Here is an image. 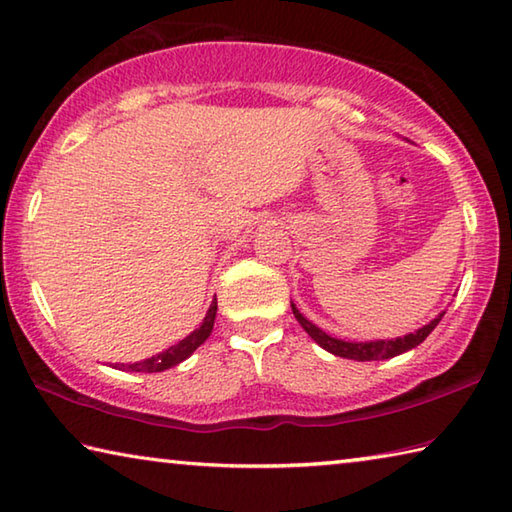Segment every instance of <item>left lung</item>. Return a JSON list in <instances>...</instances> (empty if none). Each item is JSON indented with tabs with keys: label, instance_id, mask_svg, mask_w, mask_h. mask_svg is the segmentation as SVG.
Returning <instances> with one entry per match:
<instances>
[{
	"label": "left lung",
	"instance_id": "1",
	"mask_svg": "<svg viewBox=\"0 0 512 512\" xmlns=\"http://www.w3.org/2000/svg\"><path fill=\"white\" fill-rule=\"evenodd\" d=\"M291 309H293V316L298 318V323L302 325V329L314 339L320 348L327 350L329 354H334V357H343V359H352V361H381V359H393L397 354H404L413 348H418V345L427 339V336L436 329V325L443 320L445 311H440V314L429 320L427 325H422L420 329H415L411 334H404V336H397V339H377V341H345V339H336V336L327 334L325 329H320L316 323H311V320L300 314V309L293 305L291 302Z\"/></svg>",
	"mask_w": 512,
	"mask_h": 512
}]
</instances>
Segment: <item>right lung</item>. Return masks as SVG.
<instances>
[{"instance_id":"add662e5","label":"right lung","mask_w":512,"mask_h":512,"mask_svg":"<svg viewBox=\"0 0 512 512\" xmlns=\"http://www.w3.org/2000/svg\"><path fill=\"white\" fill-rule=\"evenodd\" d=\"M214 318H216V298L212 300L210 309H207L203 323L198 325L192 334H187L183 341H178L176 345H171L169 350L155 354V357H151V359L135 361V363H119V366H115V368L128 370V372H162V370L178 366V363H183L185 359L192 357V354L205 343L207 336L212 334Z\"/></svg>"}]
</instances>
